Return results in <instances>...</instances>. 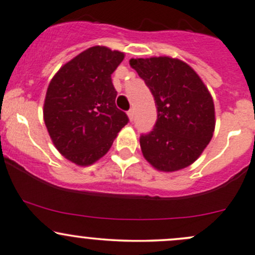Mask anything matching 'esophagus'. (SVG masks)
Here are the masks:
<instances>
[{"mask_svg":"<svg viewBox=\"0 0 255 255\" xmlns=\"http://www.w3.org/2000/svg\"><path fill=\"white\" fill-rule=\"evenodd\" d=\"M127 115H128V119H129V121H130V122H132V121H133V119H134V111H133V110H132V109H130V110H129V111H128V112H127Z\"/></svg>","mask_w":255,"mask_h":255,"instance_id":"obj_1","label":"esophagus"}]
</instances>
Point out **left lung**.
<instances>
[{
	"label": "left lung",
	"instance_id": "8db88e82",
	"mask_svg": "<svg viewBox=\"0 0 255 255\" xmlns=\"http://www.w3.org/2000/svg\"><path fill=\"white\" fill-rule=\"evenodd\" d=\"M129 64L148 85L157 109L154 129L139 140L143 156L162 172L192 165L215 129V107L208 88L178 58H132Z\"/></svg>",
	"mask_w": 255,
	"mask_h": 255
}]
</instances>
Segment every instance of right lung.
<instances>
[{"mask_svg":"<svg viewBox=\"0 0 255 255\" xmlns=\"http://www.w3.org/2000/svg\"><path fill=\"white\" fill-rule=\"evenodd\" d=\"M125 53L93 46L63 64L51 79L44 103V121L56 149L78 166L104 156L128 123L116 107L111 74Z\"/></svg>","mask_w":255,"mask_h":255,"instance_id":"obj_1","label":"right lung"}]
</instances>
